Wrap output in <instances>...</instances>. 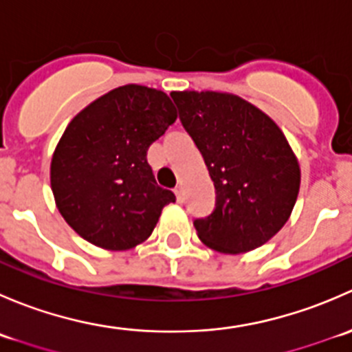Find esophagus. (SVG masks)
<instances>
[{
    "label": "esophagus",
    "mask_w": 352,
    "mask_h": 352,
    "mask_svg": "<svg viewBox=\"0 0 352 352\" xmlns=\"http://www.w3.org/2000/svg\"><path fill=\"white\" fill-rule=\"evenodd\" d=\"M175 196H177V201L184 202V189L180 186L175 189Z\"/></svg>",
    "instance_id": "obj_1"
}]
</instances>
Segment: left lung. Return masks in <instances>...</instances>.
Masks as SVG:
<instances>
[{"mask_svg":"<svg viewBox=\"0 0 352 352\" xmlns=\"http://www.w3.org/2000/svg\"><path fill=\"white\" fill-rule=\"evenodd\" d=\"M170 95L214 182V211L194 221L199 239L223 254L264 245L285 226L300 190V165L283 131L236 95Z\"/></svg>","mask_w":352,"mask_h":352,"instance_id":"left-lung-1","label":"left lung"}]
</instances>
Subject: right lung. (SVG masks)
Here are the masks:
<instances>
[{"mask_svg":"<svg viewBox=\"0 0 352 352\" xmlns=\"http://www.w3.org/2000/svg\"><path fill=\"white\" fill-rule=\"evenodd\" d=\"M177 119L168 95L124 85L67 124L51 162V189L87 242L127 250L148 239L175 194L156 184L146 153Z\"/></svg>","mask_w":352,"mask_h":352,"instance_id":"add662e5","label":"right lung"}]
</instances>
